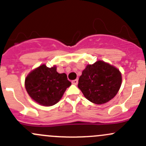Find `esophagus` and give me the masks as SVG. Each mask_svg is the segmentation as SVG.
<instances>
[{
	"label": "esophagus",
	"mask_w": 146,
	"mask_h": 146,
	"mask_svg": "<svg viewBox=\"0 0 146 146\" xmlns=\"http://www.w3.org/2000/svg\"><path fill=\"white\" fill-rule=\"evenodd\" d=\"M78 79L72 80V84H73V85H78Z\"/></svg>",
	"instance_id": "obj_1"
}]
</instances>
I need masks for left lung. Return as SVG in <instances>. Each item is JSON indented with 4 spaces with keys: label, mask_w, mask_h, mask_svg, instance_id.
Masks as SVG:
<instances>
[{
    "label": "left lung",
    "mask_w": 146,
    "mask_h": 146,
    "mask_svg": "<svg viewBox=\"0 0 146 146\" xmlns=\"http://www.w3.org/2000/svg\"><path fill=\"white\" fill-rule=\"evenodd\" d=\"M121 74L113 66L102 61L88 65L79 78L78 87L87 100L102 104L115 97L121 85Z\"/></svg>",
    "instance_id": "obj_1"
}]
</instances>
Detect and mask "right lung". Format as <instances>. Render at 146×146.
<instances>
[{
    "instance_id": "add662e5",
    "label": "right lung",
    "mask_w": 146,
    "mask_h": 146,
    "mask_svg": "<svg viewBox=\"0 0 146 146\" xmlns=\"http://www.w3.org/2000/svg\"><path fill=\"white\" fill-rule=\"evenodd\" d=\"M26 90L32 100L43 106L54 105L62 98L71 82L66 73H58L56 67L44 64L31 71L25 78Z\"/></svg>"
}]
</instances>
